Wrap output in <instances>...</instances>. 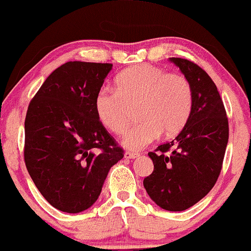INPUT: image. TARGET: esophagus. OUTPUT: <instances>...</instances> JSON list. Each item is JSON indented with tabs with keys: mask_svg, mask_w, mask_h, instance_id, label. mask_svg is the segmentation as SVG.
<instances>
[{
	"mask_svg": "<svg viewBox=\"0 0 251 251\" xmlns=\"http://www.w3.org/2000/svg\"><path fill=\"white\" fill-rule=\"evenodd\" d=\"M139 154L138 153H134V152H126L125 153V158L126 159H134V158H138Z\"/></svg>",
	"mask_w": 251,
	"mask_h": 251,
	"instance_id": "1",
	"label": "esophagus"
}]
</instances>
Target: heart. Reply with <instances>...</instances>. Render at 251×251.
<instances>
[{
    "instance_id": "1",
    "label": "heart",
    "mask_w": 251,
    "mask_h": 251,
    "mask_svg": "<svg viewBox=\"0 0 251 251\" xmlns=\"http://www.w3.org/2000/svg\"><path fill=\"white\" fill-rule=\"evenodd\" d=\"M117 89L102 87L94 99L98 120L115 134H122L131 118V107L139 104L140 122L125 134L122 145L140 151L163 133L181 130L192 110L193 93L190 81L181 74H167L151 64H140L121 72Z\"/></svg>"
}]
</instances>
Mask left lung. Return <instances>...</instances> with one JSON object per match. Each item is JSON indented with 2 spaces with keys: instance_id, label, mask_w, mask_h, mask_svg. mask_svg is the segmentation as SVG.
Segmentation results:
<instances>
[{
  "instance_id": "1",
  "label": "left lung",
  "mask_w": 251,
  "mask_h": 251,
  "mask_svg": "<svg viewBox=\"0 0 251 251\" xmlns=\"http://www.w3.org/2000/svg\"><path fill=\"white\" fill-rule=\"evenodd\" d=\"M190 81V117L173 141L150 152L154 169L144 179L152 201L164 210L182 211L205 197L220 175L228 143L224 102L209 75L192 61L169 58Z\"/></svg>"
}]
</instances>
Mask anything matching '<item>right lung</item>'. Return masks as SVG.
Instances as JSON below:
<instances>
[{"label":"right lung","mask_w":251,"mask_h":251,"mask_svg":"<svg viewBox=\"0 0 251 251\" xmlns=\"http://www.w3.org/2000/svg\"><path fill=\"white\" fill-rule=\"evenodd\" d=\"M111 70L112 64L65 63L49 75L27 108V172L46 201L64 213L90 208L108 170L123 158L94 108Z\"/></svg>","instance_id":"1"}]
</instances>
